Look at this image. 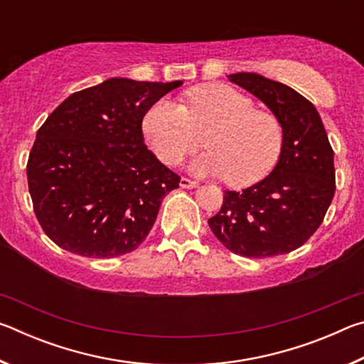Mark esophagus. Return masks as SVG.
I'll use <instances>...</instances> for the list:
<instances>
[{
  "instance_id": "34e87169",
  "label": "esophagus",
  "mask_w": 364,
  "mask_h": 364,
  "mask_svg": "<svg viewBox=\"0 0 364 364\" xmlns=\"http://www.w3.org/2000/svg\"><path fill=\"white\" fill-rule=\"evenodd\" d=\"M180 186L181 188H186V189H193V188H197L199 186V183L194 181V180H189V178H181L180 180Z\"/></svg>"
}]
</instances>
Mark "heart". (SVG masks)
<instances>
[{
  "mask_svg": "<svg viewBox=\"0 0 364 364\" xmlns=\"http://www.w3.org/2000/svg\"><path fill=\"white\" fill-rule=\"evenodd\" d=\"M143 132L157 157L167 165L180 164L199 144L204 132L208 147L191 164L197 175L225 176L234 188L263 180L279 160L284 130L279 119L255 109L254 101L232 86H196L181 106L160 100L147 110Z\"/></svg>",
  "mask_w": 364,
  "mask_h": 364,
  "instance_id": "obj_1",
  "label": "heart"
}]
</instances>
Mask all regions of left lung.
<instances>
[{"mask_svg": "<svg viewBox=\"0 0 364 364\" xmlns=\"http://www.w3.org/2000/svg\"><path fill=\"white\" fill-rule=\"evenodd\" d=\"M228 78L278 117L284 144L267 178L239 193L225 191L223 205L208 226L237 255L289 254L323 223L336 193L334 151L315 106L291 86L250 72Z\"/></svg>", "mask_w": 364, "mask_h": 364, "instance_id": "8db88e82", "label": "left lung"}]
</instances>
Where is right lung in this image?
<instances>
[{
    "label": "right lung",
    "instance_id": "right-lung-1",
    "mask_svg": "<svg viewBox=\"0 0 364 364\" xmlns=\"http://www.w3.org/2000/svg\"><path fill=\"white\" fill-rule=\"evenodd\" d=\"M181 85L109 78L70 95L43 123L28 156V191L60 249L114 258L147 237L181 178L147 149L141 123Z\"/></svg>",
    "mask_w": 364,
    "mask_h": 364
}]
</instances>
